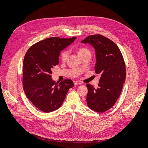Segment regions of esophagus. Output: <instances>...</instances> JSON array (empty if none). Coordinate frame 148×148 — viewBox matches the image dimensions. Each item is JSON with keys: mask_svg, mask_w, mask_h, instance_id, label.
Wrapping results in <instances>:
<instances>
[{"mask_svg": "<svg viewBox=\"0 0 148 148\" xmlns=\"http://www.w3.org/2000/svg\"><path fill=\"white\" fill-rule=\"evenodd\" d=\"M74 84L75 86H77V85H80L81 84V82L77 81H74Z\"/></svg>", "mask_w": 148, "mask_h": 148, "instance_id": "esophagus-1", "label": "esophagus"}]
</instances>
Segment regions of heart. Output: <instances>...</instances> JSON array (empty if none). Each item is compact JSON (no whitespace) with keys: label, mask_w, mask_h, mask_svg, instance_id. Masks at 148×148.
<instances>
[{"label":"heart","mask_w":148,"mask_h":148,"mask_svg":"<svg viewBox=\"0 0 148 148\" xmlns=\"http://www.w3.org/2000/svg\"><path fill=\"white\" fill-rule=\"evenodd\" d=\"M88 52H90V51L87 49L84 48V47H81V48L78 49L77 50V53L79 57L84 55V54H86V53H88ZM68 56H69V51L67 50H63L60 54V59L62 61H64L67 60Z\"/></svg>","instance_id":"b5f03b06"}]
</instances>
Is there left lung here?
I'll return each mask as SVG.
<instances>
[{
  "mask_svg": "<svg viewBox=\"0 0 148 148\" xmlns=\"http://www.w3.org/2000/svg\"><path fill=\"white\" fill-rule=\"evenodd\" d=\"M95 49V71L100 74L98 87L87 84V103L92 110L103 112L111 108L118 100L126 78V69L121 52L114 41L101 34L89 36L81 41Z\"/></svg>",
  "mask_w": 148,
  "mask_h": 148,
  "instance_id": "obj_1",
  "label": "left lung"
}]
</instances>
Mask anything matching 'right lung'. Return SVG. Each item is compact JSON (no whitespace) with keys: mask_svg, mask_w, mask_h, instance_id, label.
Segmentation results:
<instances>
[{"mask_svg":"<svg viewBox=\"0 0 148 148\" xmlns=\"http://www.w3.org/2000/svg\"><path fill=\"white\" fill-rule=\"evenodd\" d=\"M76 38L75 37L47 38L33 45L25 54L23 88L29 99L41 111L48 113L58 109L69 89L74 86L71 79L56 82L50 74L53 67L59 63L61 51L72 44Z\"/></svg>","mask_w":148,"mask_h":148,"instance_id":"add662e5","label":"right lung"}]
</instances>
